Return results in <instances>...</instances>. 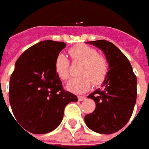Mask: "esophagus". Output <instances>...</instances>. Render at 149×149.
<instances>
[{
	"label": "esophagus",
	"instance_id": "obj_1",
	"mask_svg": "<svg viewBox=\"0 0 149 149\" xmlns=\"http://www.w3.org/2000/svg\"><path fill=\"white\" fill-rule=\"evenodd\" d=\"M78 100L80 101V102H81V101H84V99H85V97L84 96H78Z\"/></svg>",
	"mask_w": 149,
	"mask_h": 149
}]
</instances>
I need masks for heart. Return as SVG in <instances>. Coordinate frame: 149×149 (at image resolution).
I'll list each match as a JSON object with an SVG mask.
<instances>
[{
	"instance_id": "1",
	"label": "heart",
	"mask_w": 149,
	"mask_h": 149,
	"mask_svg": "<svg viewBox=\"0 0 149 149\" xmlns=\"http://www.w3.org/2000/svg\"><path fill=\"white\" fill-rule=\"evenodd\" d=\"M69 54L74 61L82 63L79 70V77L72 78L68 83L67 88L71 92L82 94L88 91L91 85L100 84L106 77L108 62L106 58L97 54V51L88 45H75L69 50ZM55 71L61 80L66 81L70 77L69 61L64 54L57 56L55 60Z\"/></svg>"
}]
</instances>
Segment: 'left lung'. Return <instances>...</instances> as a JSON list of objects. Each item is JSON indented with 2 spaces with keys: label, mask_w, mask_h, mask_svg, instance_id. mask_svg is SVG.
<instances>
[{
  "label": "left lung",
  "mask_w": 149,
  "mask_h": 149,
  "mask_svg": "<svg viewBox=\"0 0 149 149\" xmlns=\"http://www.w3.org/2000/svg\"><path fill=\"white\" fill-rule=\"evenodd\" d=\"M86 43L103 52L108 71L101 88L88 96L95 101L96 107L93 112L84 116V122L95 132L115 133L128 123L132 115L137 78L128 58L114 44L105 40Z\"/></svg>",
  "instance_id": "8db88e82"
}]
</instances>
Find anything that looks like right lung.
I'll return each mask as SVG.
<instances>
[{"label":"right lung","mask_w":149,"mask_h":149,"mask_svg":"<svg viewBox=\"0 0 149 149\" xmlns=\"http://www.w3.org/2000/svg\"><path fill=\"white\" fill-rule=\"evenodd\" d=\"M65 42L47 40L26 50L17 60L10 78L9 100L14 118L33 134H46L58 128L65 106L78 102L65 91L55 71L57 56Z\"/></svg>","instance_id":"add662e5"}]
</instances>
